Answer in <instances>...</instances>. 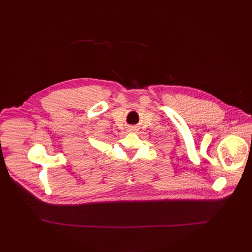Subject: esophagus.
I'll return each mask as SVG.
<instances>
[{
	"instance_id": "1",
	"label": "esophagus",
	"mask_w": 252,
	"mask_h": 252,
	"mask_svg": "<svg viewBox=\"0 0 252 252\" xmlns=\"http://www.w3.org/2000/svg\"><path fill=\"white\" fill-rule=\"evenodd\" d=\"M129 130H132V127H131V128H129Z\"/></svg>"
}]
</instances>
